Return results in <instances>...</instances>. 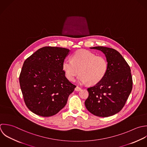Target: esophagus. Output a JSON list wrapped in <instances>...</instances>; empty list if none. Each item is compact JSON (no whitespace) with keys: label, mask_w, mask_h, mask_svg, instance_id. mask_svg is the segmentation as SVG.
Listing matches in <instances>:
<instances>
[{"label":"esophagus","mask_w":147,"mask_h":147,"mask_svg":"<svg viewBox=\"0 0 147 147\" xmlns=\"http://www.w3.org/2000/svg\"><path fill=\"white\" fill-rule=\"evenodd\" d=\"M81 90V88H80L79 86H77V87L75 88V90L77 91V92H79V91H80Z\"/></svg>","instance_id":"34e87169"}]
</instances>
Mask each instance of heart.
I'll list each match as a JSON object with an SVG mask.
<instances>
[{"label":"heart","mask_w":147,"mask_h":147,"mask_svg":"<svg viewBox=\"0 0 147 147\" xmlns=\"http://www.w3.org/2000/svg\"><path fill=\"white\" fill-rule=\"evenodd\" d=\"M62 69L69 81H74L80 73L78 81L81 84L88 82L93 85L104 78L108 71V63L103 56L97 55L89 50H80L74 53L72 61L64 60Z\"/></svg>","instance_id":"b5f03b06"}]
</instances>
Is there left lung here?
<instances>
[{
  "mask_svg": "<svg viewBox=\"0 0 147 147\" xmlns=\"http://www.w3.org/2000/svg\"><path fill=\"white\" fill-rule=\"evenodd\" d=\"M101 51L107 58L108 69L104 78L88 89L86 109L93 115L102 117L119 113L125 105L132 89L131 69L117 50L102 46L90 47Z\"/></svg>",
  "mask_w": 147,
  "mask_h": 147,
  "instance_id": "left-lung-1",
  "label": "left lung"
}]
</instances>
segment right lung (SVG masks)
<instances>
[{
	"label": "right lung",
	"instance_id": "add662e5",
	"mask_svg": "<svg viewBox=\"0 0 147 147\" xmlns=\"http://www.w3.org/2000/svg\"><path fill=\"white\" fill-rule=\"evenodd\" d=\"M69 51L46 46L24 62L19 84L26 105L34 113L50 117L66 105L69 96L76 87L66 78L62 69Z\"/></svg>",
	"mask_w": 147,
	"mask_h": 147
}]
</instances>
